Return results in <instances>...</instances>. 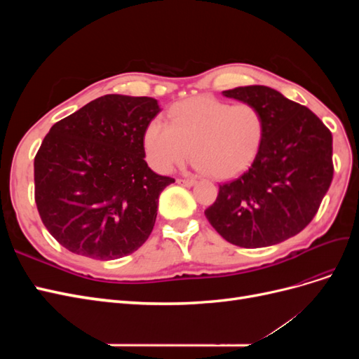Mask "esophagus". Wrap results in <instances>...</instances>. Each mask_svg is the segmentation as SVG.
Returning <instances> with one entry per match:
<instances>
[{"instance_id":"obj_1","label":"esophagus","mask_w":359,"mask_h":359,"mask_svg":"<svg viewBox=\"0 0 359 359\" xmlns=\"http://www.w3.org/2000/svg\"><path fill=\"white\" fill-rule=\"evenodd\" d=\"M178 184H182V186H186V187H191V186H194V184H196V180L184 178V180H178Z\"/></svg>"}]
</instances>
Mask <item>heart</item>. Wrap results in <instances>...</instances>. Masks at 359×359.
<instances>
[{"mask_svg": "<svg viewBox=\"0 0 359 359\" xmlns=\"http://www.w3.org/2000/svg\"><path fill=\"white\" fill-rule=\"evenodd\" d=\"M170 123L151 119L144 148L151 168L166 173L190 156L199 170L211 177L232 178L250 166L262 144L264 115L252 103L229 104L210 95L173 104Z\"/></svg>", "mask_w": 359, "mask_h": 359, "instance_id": "obj_1", "label": "heart"}]
</instances>
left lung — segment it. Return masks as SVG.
<instances>
[{
  "instance_id": "left-lung-1",
  "label": "left lung",
  "mask_w": 359,
  "mask_h": 359,
  "mask_svg": "<svg viewBox=\"0 0 359 359\" xmlns=\"http://www.w3.org/2000/svg\"><path fill=\"white\" fill-rule=\"evenodd\" d=\"M223 95L259 107L265 132L252 165L222 184L205 215L231 244H278L313 220L331 186L332 135L309 107L269 86H238Z\"/></svg>"
}]
</instances>
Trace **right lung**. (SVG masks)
<instances>
[{"label": "right lung", "instance_id": "add662e5", "mask_svg": "<svg viewBox=\"0 0 359 359\" xmlns=\"http://www.w3.org/2000/svg\"><path fill=\"white\" fill-rule=\"evenodd\" d=\"M158 112L151 97L107 94L43 139L34 158L37 210L69 252L114 260L148 240L160 193L175 182L145 161L144 132Z\"/></svg>", "mask_w": 359, "mask_h": 359}]
</instances>
